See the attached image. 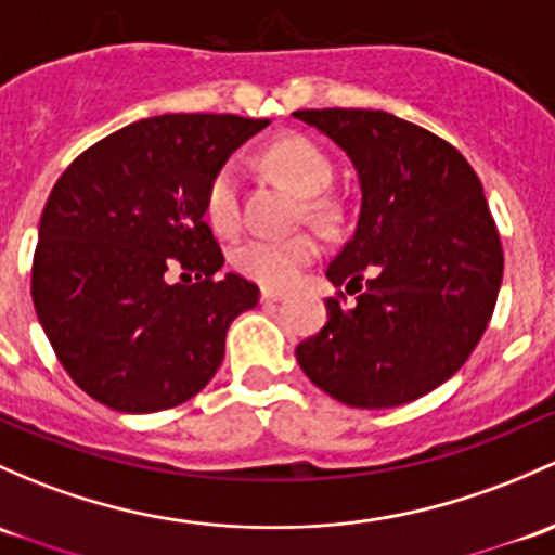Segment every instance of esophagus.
I'll list each match as a JSON object with an SVG mask.
<instances>
[{
	"mask_svg": "<svg viewBox=\"0 0 555 555\" xmlns=\"http://www.w3.org/2000/svg\"><path fill=\"white\" fill-rule=\"evenodd\" d=\"M260 300L262 302H282L284 300V293H279V289H262Z\"/></svg>",
	"mask_w": 555,
	"mask_h": 555,
	"instance_id": "1",
	"label": "esophagus"
}]
</instances>
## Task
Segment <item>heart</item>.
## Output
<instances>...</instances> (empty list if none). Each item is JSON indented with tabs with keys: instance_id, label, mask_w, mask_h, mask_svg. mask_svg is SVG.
<instances>
[{
	"instance_id": "obj_1",
	"label": "heart",
	"mask_w": 555,
	"mask_h": 555,
	"mask_svg": "<svg viewBox=\"0 0 555 555\" xmlns=\"http://www.w3.org/2000/svg\"><path fill=\"white\" fill-rule=\"evenodd\" d=\"M266 165L295 185L302 196H311V207L322 209L317 194L332 183V165L313 140L287 135L266 151ZM204 218L218 233H233L242 223V167L238 162H223L204 189ZM322 253V244L313 233L295 236H249L233 247L231 262L262 287L284 289L297 273Z\"/></svg>"
}]
</instances>
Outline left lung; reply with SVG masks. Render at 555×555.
Wrapping results in <instances>:
<instances>
[{"instance_id":"obj_1","label":"left lung","mask_w":555,"mask_h":555,"mask_svg":"<svg viewBox=\"0 0 555 555\" xmlns=\"http://www.w3.org/2000/svg\"><path fill=\"white\" fill-rule=\"evenodd\" d=\"M295 119L335 140L359 172V223L326 268L346 295L295 348L332 399L388 410L430 393L481 340L503 244L481 180L452 143L385 111L308 108Z\"/></svg>"}]
</instances>
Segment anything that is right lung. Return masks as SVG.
Returning <instances> with one entry per match:
<instances>
[{
	"mask_svg": "<svg viewBox=\"0 0 555 555\" xmlns=\"http://www.w3.org/2000/svg\"><path fill=\"white\" fill-rule=\"evenodd\" d=\"M268 119L162 114L79 154L39 220L31 297L74 383L116 412L183 404L215 377L233 319L260 300L204 220L212 172ZM180 272L185 283H170ZM197 282L190 284V276Z\"/></svg>",
	"mask_w": 555,
	"mask_h": 555,
	"instance_id": "add662e5",
	"label": "right lung"
}]
</instances>
